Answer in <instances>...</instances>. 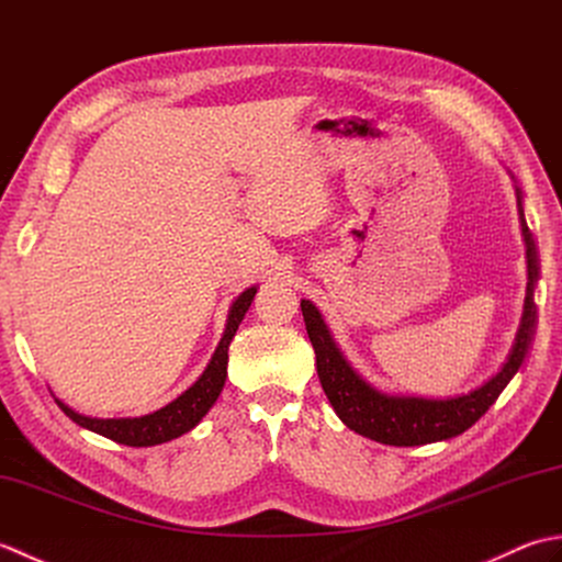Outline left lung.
<instances>
[{
  "label": "left lung",
  "mask_w": 562,
  "mask_h": 562,
  "mask_svg": "<svg viewBox=\"0 0 562 562\" xmlns=\"http://www.w3.org/2000/svg\"><path fill=\"white\" fill-rule=\"evenodd\" d=\"M517 205H519V220H521V234L524 244H527V300H524V314L517 330L515 345H512L507 362L503 369L487 379L483 386L473 389L463 396L453 398H420V396H391L374 389L372 384L355 372L350 362L345 360L340 348L333 340L328 326L321 318L318 308L302 300V314L308 340L314 345L316 352V372L324 386L326 396L338 413L340 420L355 429L357 435L369 437L381 445L391 447H417L429 445V441L451 439L465 432L471 425H475L485 415V411L497 401L499 393L519 372L524 357L529 352V345L536 330V302L533 290L539 282V250H536L533 236L524 220L521 207V190L517 188Z\"/></svg>",
  "instance_id": "left-lung-1"
}]
</instances>
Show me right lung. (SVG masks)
<instances>
[{"label": "right lung", "instance_id": "add662e5", "mask_svg": "<svg viewBox=\"0 0 562 562\" xmlns=\"http://www.w3.org/2000/svg\"><path fill=\"white\" fill-rule=\"evenodd\" d=\"M258 288H248L236 296V302L229 308V318H226V328L224 336L214 350L210 364L205 367V372L200 374L193 386L183 391L181 396L171 401L164 408L154 411L149 415L142 417H87L79 415L77 411H71L69 405L63 401H57L59 408L65 411L69 420H75L79 427H87L91 432H97L101 437H109L117 445H127V447H154V445H164V441H171L176 437H181L190 432L202 417L207 415V411L214 405V401L220 398V393L224 389V379H226V360H229V342L236 336V328L241 324L250 302H254Z\"/></svg>", "mask_w": 562, "mask_h": 562}]
</instances>
